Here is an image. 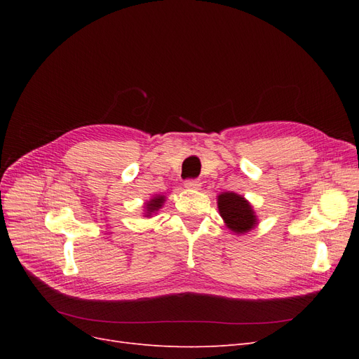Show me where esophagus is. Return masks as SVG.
Wrapping results in <instances>:
<instances>
[{
	"label": "esophagus",
	"mask_w": 359,
	"mask_h": 359,
	"mask_svg": "<svg viewBox=\"0 0 359 359\" xmlns=\"http://www.w3.org/2000/svg\"><path fill=\"white\" fill-rule=\"evenodd\" d=\"M184 187L189 190H198L201 187V182L198 180H187L184 181Z\"/></svg>",
	"instance_id": "1"
}]
</instances>
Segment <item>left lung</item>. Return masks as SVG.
I'll use <instances>...</instances> for the list:
<instances>
[{"label":"left lung","mask_w":359,"mask_h":359,"mask_svg":"<svg viewBox=\"0 0 359 359\" xmlns=\"http://www.w3.org/2000/svg\"><path fill=\"white\" fill-rule=\"evenodd\" d=\"M217 205L226 226L235 233H245L257 224L253 206L241 194L224 191L217 196Z\"/></svg>","instance_id":"8db88e82"}]
</instances>
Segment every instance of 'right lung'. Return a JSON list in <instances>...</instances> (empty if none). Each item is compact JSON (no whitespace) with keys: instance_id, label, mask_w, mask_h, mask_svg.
Listing matches in <instances>:
<instances>
[{"instance_id":"1","label":"right lung","mask_w":359,"mask_h":359,"mask_svg":"<svg viewBox=\"0 0 359 359\" xmlns=\"http://www.w3.org/2000/svg\"><path fill=\"white\" fill-rule=\"evenodd\" d=\"M165 201H166V198L160 196V194H157V196H153V199H149L145 203V210H147L145 217H149L151 214H154L156 211H158L163 206V203H165Z\"/></svg>"}]
</instances>
